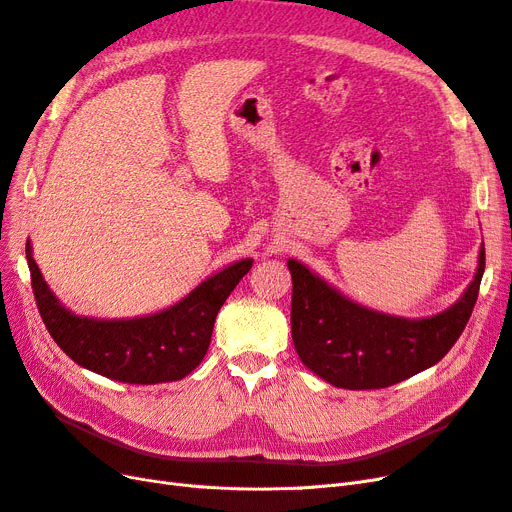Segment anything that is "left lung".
<instances>
[{"mask_svg": "<svg viewBox=\"0 0 512 512\" xmlns=\"http://www.w3.org/2000/svg\"><path fill=\"white\" fill-rule=\"evenodd\" d=\"M292 275L290 327L299 359L339 389H384L436 365L466 329L485 273L480 247L474 280L461 299L431 318H399L350 301L299 260Z\"/></svg>", "mask_w": 512, "mask_h": 512, "instance_id": "obj_1", "label": "left lung"}]
</instances>
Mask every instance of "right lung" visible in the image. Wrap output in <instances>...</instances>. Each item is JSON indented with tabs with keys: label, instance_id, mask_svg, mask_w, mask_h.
I'll return each mask as SVG.
<instances>
[{
	"label": "right lung",
	"instance_id": "1",
	"mask_svg": "<svg viewBox=\"0 0 512 512\" xmlns=\"http://www.w3.org/2000/svg\"><path fill=\"white\" fill-rule=\"evenodd\" d=\"M25 254L36 305L55 344L81 367L128 384L173 382L192 374L209 350L215 316L254 262L245 258L207 277L158 314L100 320L76 316L61 305L44 282L29 241Z\"/></svg>",
	"mask_w": 512,
	"mask_h": 512
}]
</instances>
